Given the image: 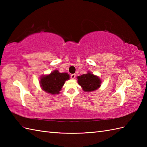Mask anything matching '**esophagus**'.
<instances>
[{"label": "esophagus", "instance_id": "esophagus-1", "mask_svg": "<svg viewBox=\"0 0 147 147\" xmlns=\"http://www.w3.org/2000/svg\"><path fill=\"white\" fill-rule=\"evenodd\" d=\"M71 78L72 79H74L76 78V74H71Z\"/></svg>", "mask_w": 147, "mask_h": 147}]
</instances>
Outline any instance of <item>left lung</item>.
I'll use <instances>...</instances> for the list:
<instances>
[{
    "label": "left lung",
    "instance_id": "obj_1",
    "mask_svg": "<svg viewBox=\"0 0 147 147\" xmlns=\"http://www.w3.org/2000/svg\"><path fill=\"white\" fill-rule=\"evenodd\" d=\"M78 82L85 92H92L100 86L101 80L99 78L90 73L78 76Z\"/></svg>",
    "mask_w": 147,
    "mask_h": 147
}]
</instances>
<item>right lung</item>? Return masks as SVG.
Masks as SVG:
<instances>
[{
	"mask_svg": "<svg viewBox=\"0 0 147 147\" xmlns=\"http://www.w3.org/2000/svg\"><path fill=\"white\" fill-rule=\"evenodd\" d=\"M69 76L66 73H59L57 70L40 78V85L45 92L50 94H58Z\"/></svg>",
	"mask_w": 147,
	"mask_h": 147,
	"instance_id": "obj_1",
	"label": "right lung"
}]
</instances>
